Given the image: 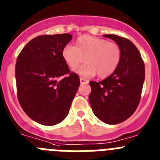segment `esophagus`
Returning <instances> with one entry per match:
<instances>
[{"instance_id": "1", "label": "esophagus", "mask_w": 160, "mask_h": 160, "mask_svg": "<svg viewBox=\"0 0 160 160\" xmlns=\"http://www.w3.org/2000/svg\"><path fill=\"white\" fill-rule=\"evenodd\" d=\"M80 83H81V84H86V83H88V80H86V79L82 78V77H80Z\"/></svg>"}]
</instances>
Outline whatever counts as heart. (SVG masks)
<instances>
[{
    "label": "heart",
    "instance_id": "obj_1",
    "mask_svg": "<svg viewBox=\"0 0 160 160\" xmlns=\"http://www.w3.org/2000/svg\"><path fill=\"white\" fill-rule=\"evenodd\" d=\"M63 60L70 68L82 77L106 78L114 72L121 59V49L116 43L92 36L79 37L74 46L66 45L61 52Z\"/></svg>",
    "mask_w": 160,
    "mask_h": 160
}]
</instances>
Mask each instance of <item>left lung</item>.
Wrapping results in <instances>:
<instances>
[{
  "label": "left lung",
  "mask_w": 160,
  "mask_h": 160,
  "mask_svg": "<svg viewBox=\"0 0 160 160\" xmlns=\"http://www.w3.org/2000/svg\"><path fill=\"white\" fill-rule=\"evenodd\" d=\"M121 49L116 71L100 82L90 81L88 100L95 116L108 124H117L128 119L137 108L145 79V67L139 50L128 39L103 35Z\"/></svg>",
  "instance_id": "1"
}]
</instances>
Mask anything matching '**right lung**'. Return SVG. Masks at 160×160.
Returning <instances> with one entry per match:
<instances>
[{
    "mask_svg": "<svg viewBox=\"0 0 160 160\" xmlns=\"http://www.w3.org/2000/svg\"><path fill=\"white\" fill-rule=\"evenodd\" d=\"M72 38L68 33L35 37L21 50L15 68L17 97L32 120L52 126L65 119L80 84L61 52Z\"/></svg>",
    "mask_w": 160,
    "mask_h": 160,
    "instance_id": "add662e5",
    "label": "right lung"
}]
</instances>
